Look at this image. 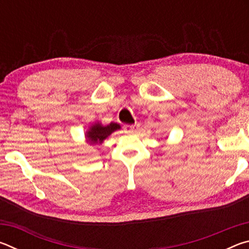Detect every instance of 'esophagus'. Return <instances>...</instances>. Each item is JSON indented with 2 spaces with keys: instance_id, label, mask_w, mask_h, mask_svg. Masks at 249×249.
Here are the masks:
<instances>
[{
  "instance_id": "34e87169",
  "label": "esophagus",
  "mask_w": 249,
  "mask_h": 249,
  "mask_svg": "<svg viewBox=\"0 0 249 249\" xmlns=\"http://www.w3.org/2000/svg\"><path fill=\"white\" fill-rule=\"evenodd\" d=\"M124 127L126 130H128V132H137V130L140 129V124L135 123L133 125H125Z\"/></svg>"
}]
</instances>
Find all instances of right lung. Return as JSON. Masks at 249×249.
<instances>
[{
	"label": "right lung",
	"instance_id": "right-lung-1",
	"mask_svg": "<svg viewBox=\"0 0 249 249\" xmlns=\"http://www.w3.org/2000/svg\"><path fill=\"white\" fill-rule=\"evenodd\" d=\"M116 129H120V125L116 123H111L107 126L95 124L92 126L89 132H88L87 137L89 138V142L91 144H102V142L105 138Z\"/></svg>",
	"mask_w": 249,
	"mask_h": 249
}]
</instances>
